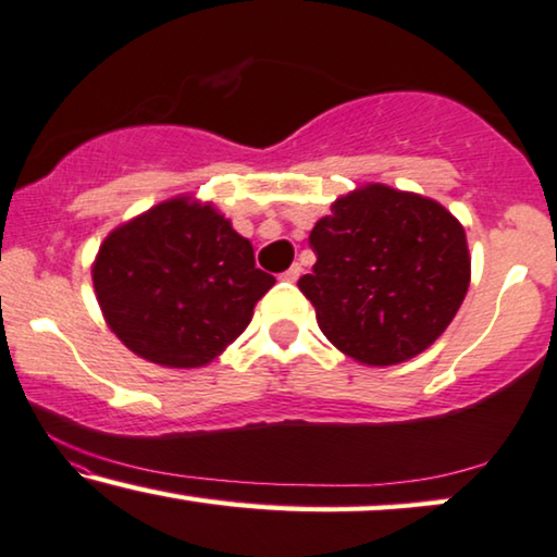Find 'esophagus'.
I'll list each match as a JSON object with an SVG mask.
<instances>
[{
	"label": "esophagus",
	"mask_w": 557,
	"mask_h": 557,
	"mask_svg": "<svg viewBox=\"0 0 557 557\" xmlns=\"http://www.w3.org/2000/svg\"><path fill=\"white\" fill-rule=\"evenodd\" d=\"M300 275H302V268H300V264H293V268H289L287 272H282V280H287V282H297V280H300Z\"/></svg>",
	"instance_id": "esophagus-1"
}]
</instances>
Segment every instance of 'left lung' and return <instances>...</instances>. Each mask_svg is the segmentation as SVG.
Listing matches in <instances>:
<instances>
[{"label":"left lung","mask_w":557,"mask_h":557,"mask_svg":"<svg viewBox=\"0 0 557 557\" xmlns=\"http://www.w3.org/2000/svg\"><path fill=\"white\" fill-rule=\"evenodd\" d=\"M310 247L318 262L297 287L325 338L366 366L424 354L457 315L472 275L465 226L438 201L383 184L335 199Z\"/></svg>","instance_id":"1"}]
</instances>
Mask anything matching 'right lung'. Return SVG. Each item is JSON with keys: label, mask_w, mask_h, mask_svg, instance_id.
I'll list each match as a JSON object with an SVG mask.
<instances>
[{"label": "right lung", "mask_w": 557, "mask_h": 557, "mask_svg": "<svg viewBox=\"0 0 557 557\" xmlns=\"http://www.w3.org/2000/svg\"><path fill=\"white\" fill-rule=\"evenodd\" d=\"M275 277L249 239L191 197L156 203L108 234L92 262L106 323L133 354L166 368L214 360L252 320Z\"/></svg>", "instance_id": "add662e5"}]
</instances>
